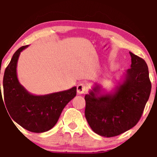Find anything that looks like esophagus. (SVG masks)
Here are the masks:
<instances>
[{"instance_id":"34e87169","label":"esophagus","mask_w":157,"mask_h":157,"mask_svg":"<svg viewBox=\"0 0 157 157\" xmlns=\"http://www.w3.org/2000/svg\"><path fill=\"white\" fill-rule=\"evenodd\" d=\"M77 91L79 94H86L87 92V86L86 85L84 82H80L77 86Z\"/></svg>"}]
</instances>
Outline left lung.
I'll list each match as a JSON object with an SVG mask.
<instances>
[{
	"label": "left lung",
	"mask_w": 157,
	"mask_h": 157,
	"mask_svg": "<svg viewBox=\"0 0 157 157\" xmlns=\"http://www.w3.org/2000/svg\"><path fill=\"white\" fill-rule=\"evenodd\" d=\"M132 64L123 82L114 91L105 93L95 84L85 95V117L93 131L100 136L113 137L137 124L150 97L152 84L144 59L129 52Z\"/></svg>",
	"instance_id": "left-lung-1"
}]
</instances>
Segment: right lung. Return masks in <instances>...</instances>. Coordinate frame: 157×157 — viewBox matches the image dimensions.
<instances>
[{"label":"right lung","instance_id":"1","mask_svg":"<svg viewBox=\"0 0 157 157\" xmlns=\"http://www.w3.org/2000/svg\"><path fill=\"white\" fill-rule=\"evenodd\" d=\"M28 46L27 45L18 48L5 69L4 102L13 121L28 131L42 133L55 125L63 108L76 95L77 88L74 86L66 91L44 95L29 93L18 82L17 73L21 52ZM0 98L2 100L1 92Z\"/></svg>","mask_w":157,"mask_h":157}]
</instances>
